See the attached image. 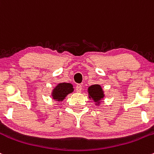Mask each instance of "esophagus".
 Wrapping results in <instances>:
<instances>
[{"instance_id": "esophagus-1", "label": "esophagus", "mask_w": 154, "mask_h": 154, "mask_svg": "<svg viewBox=\"0 0 154 154\" xmlns=\"http://www.w3.org/2000/svg\"><path fill=\"white\" fill-rule=\"evenodd\" d=\"M82 91V85L81 84H77V86H76V91L77 93H80Z\"/></svg>"}]
</instances>
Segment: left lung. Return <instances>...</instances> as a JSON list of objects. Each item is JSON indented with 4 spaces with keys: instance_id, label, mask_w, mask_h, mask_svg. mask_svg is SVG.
Instances as JSON below:
<instances>
[{
    "instance_id": "left-lung-1",
    "label": "left lung",
    "mask_w": 154,
    "mask_h": 154,
    "mask_svg": "<svg viewBox=\"0 0 154 154\" xmlns=\"http://www.w3.org/2000/svg\"><path fill=\"white\" fill-rule=\"evenodd\" d=\"M89 98L92 99L96 103V105H100V101L104 98V91L100 85L95 84L88 87V88Z\"/></svg>"
}]
</instances>
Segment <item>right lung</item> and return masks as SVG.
<instances>
[{"label":"right lung","instance_id":"1","mask_svg":"<svg viewBox=\"0 0 154 154\" xmlns=\"http://www.w3.org/2000/svg\"><path fill=\"white\" fill-rule=\"evenodd\" d=\"M74 91L72 84L67 82H61L54 88L51 93V96L54 100L58 102H62L65 100L68 94Z\"/></svg>","mask_w":154,"mask_h":154}]
</instances>
